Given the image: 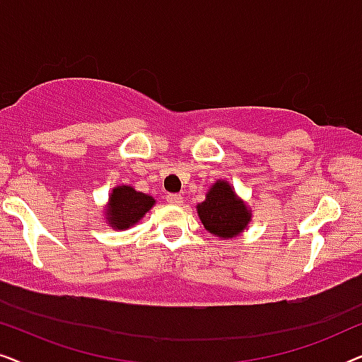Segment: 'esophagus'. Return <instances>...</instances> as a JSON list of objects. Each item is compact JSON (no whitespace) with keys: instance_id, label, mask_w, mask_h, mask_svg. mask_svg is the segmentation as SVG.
Returning <instances> with one entry per match:
<instances>
[{"instance_id":"34e87169","label":"esophagus","mask_w":362,"mask_h":362,"mask_svg":"<svg viewBox=\"0 0 362 362\" xmlns=\"http://www.w3.org/2000/svg\"><path fill=\"white\" fill-rule=\"evenodd\" d=\"M166 201L170 202V204L180 206V204H182V196L181 194H168L166 196Z\"/></svg>"}]
</instances>
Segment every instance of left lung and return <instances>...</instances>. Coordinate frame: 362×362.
Returning a JSON list of instances; mask_svg holds the SVG:
<instances>
[{
	"label": "left lung",
	"mask_w": 362,
	"mask_h": 362,
	"mask_svg": "<svg viewBox=\"0 0 362 362\" xmlns=\"http://www.w3.org/2000/svg\"><path fill=\"white\" fill-rule=\"evenodd\" d=\"M197 214L206 229L222 239L240 234L250 219V212L226 181H217L211 187L206 201L197 206Z\"/></svg>",
	"instance_id": "obj_1"
}]
</instances>
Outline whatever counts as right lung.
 Listing matches in <instances>:
<instances>
[{
  "label": "right lung",
  "instance_id": "obj_1",
  "mask_svg": "<svg viewBox=\"0 0 362 362\" xmlns=\"http://www.w3.org/2000/svg\"><path fill=\"white\" fill-rule=\"evenodd\" d=\"M155 199L145 192H138L130 186L115 187L108 202V222L115 229H127L151 209Z\"/></svg>",
  "mask_w": 362,
  "mask_h": 362
}]
</instances>
